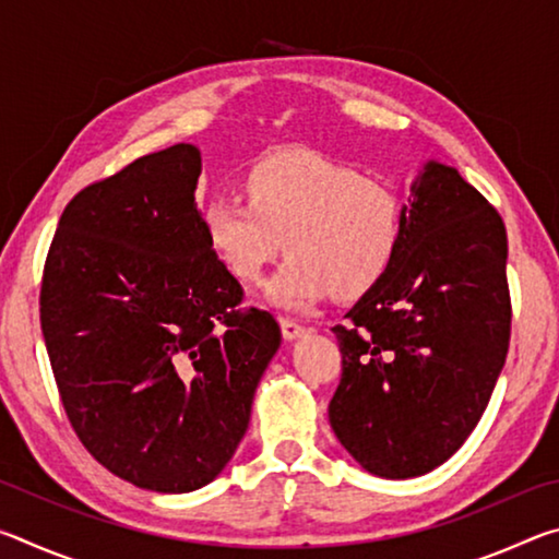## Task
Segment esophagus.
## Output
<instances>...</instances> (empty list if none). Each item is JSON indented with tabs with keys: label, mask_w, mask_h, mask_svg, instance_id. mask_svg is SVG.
<instances>
[{
	"label": "esophagus",
	"mask_w": 559,
	"mask_h": 559,
	"mask_svg": "<svg viewBox=\"0 0 559 559\" xmlns=\"http://www.w3.org/2000/svg\"><path fill=\"white\" fill-rule=\"evenodd\" d=\"M281 333H283V337L288 340H298L302 333H306V328H302L300 323H296V320H290V318H283L281 320Z\"/></svg>",
	"instance_id": "obj_1"
}]
</instances>
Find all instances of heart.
I'll use <instances>...</instances> for the list:
<instances>
[{"label": "heart", "instance_id": "b5f03b06", "mask_svg": "<svg viewBox=\"0 0 559 559\" xmlns=\"http://www.w3.org/2000/svg\"><path fill=\"white\" fill-rule=\"evenodd\" d=\"M241 197H216L202 212L204 236L222 266L259 283L290 253L266 290L271 306L308 310L357 298L394 266L404 236V197L390 179L308 150H288L253 165Z\"/></svg>", "mask_w": 559, "mask_h": 559}]
</instances>
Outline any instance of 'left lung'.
Wrapping results in <instances>:
<instances>
[{"label": "left lung", "instance_id": "obj_1", "mask_svg": "<svg viewBox=\"0 0 559 559\" xmlns=\"http://www.w3.org/2000/svg\"><path fill=\"white\" fill-rule=\"evenodd\" d=\"M506 261L500 214L456 167L427 159L394 266L333 328L330 427L372 476H424L476 429L508 355Z\"/></svg>", "mask_w": 559, "mask_h": 559}]
</instances>
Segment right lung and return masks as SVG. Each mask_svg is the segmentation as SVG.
I'll use <instances>...</instances> for the list:
<instances>
[{
	"label": "right lung",
	"instance_id": "right-lung-1",
	"mask_svg": "<svg viewBox=\"0 0 559 559\" xmlns=\"http://www.w3.org/2000/svg\"><path fill=\"white\" fill-rule=\"evenodd\" d=\"M200 150L177 143L81 189L53 234L41 333L63 409L128 484L189 493L219 476L281 347L204 236Z\"/></svg>",
	"mask_w": 559,
	"mask_h": 559
}]
</instances>
